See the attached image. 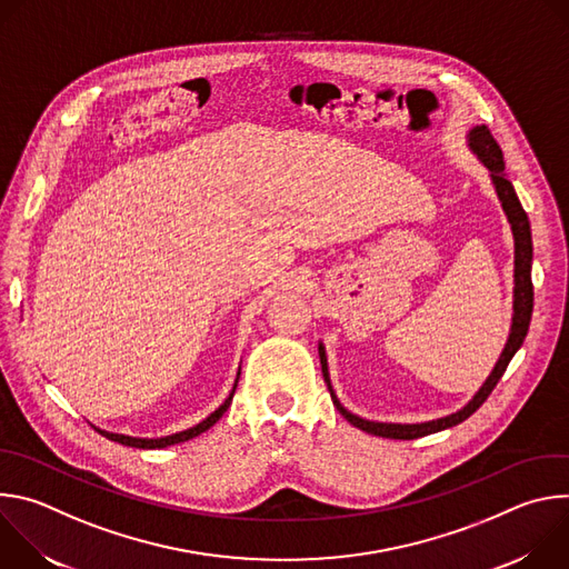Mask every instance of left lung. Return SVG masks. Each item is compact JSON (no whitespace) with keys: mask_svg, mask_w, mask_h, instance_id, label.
Returning <instances> with one entry per match:
<instances>
[{"mask_svg":"<svg viewBox=\"0 0 569 569\" xmlns=\"http://www.w3.org/2000/svg\"><path fill=\"white\" fill-rule=\"evenodd\" d=\"M468 146L470 150L481 159V164L491 171V180L496 184L498 198L502 202V209L511 222L513 229V240H516V288H513V323H511V333L507 340V347L498 360V365L493 367L491 376L486 378V382L479 387V391L472 396V400L461 408L459 412L437 419V421H428V423H412V426H400V423H376V421H367L360 419L356 415H351L349 410L342 408V402L338 400V396L333 393L331 380H329V367H327V353H323V347L319 345V362H321V373L323 380L329 385L333 405L340 410V415L356 428H360L362 432H369L373 437H382V439H419L432 432H441L446 428L459 426L461 421H466L472 412H477L481 408V402L491 396V391L496 389V385L500 382L502 373L507 371L511 358L516 356V351L522 347L527 331H529V321H531V310H533V283H531V259H533V248H531V227H529V218L516 196L513 184L509 182L507 173H505V154L502 148L498 146V141L493 139L491 130L486 126H475L468 132Z\"/></svg>","mask_w":569,"mask_h":569,"instance_id":"8db88e82","label":"left lung"}]
</instances>
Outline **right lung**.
I'll list each match as a JSON object with an SVG mask.
<instances>
[{
    "instance_id": "obj_1",
    "label": "right lung",
    "mask_w": 569,
    "mask_h": 569,
    "mask_svg": "<svg viewBox=\"0 0 569 569\" xmlns=\"http://www.w3.org/2000/svg\"><path fill=\"white\" fill-rule=\"evenodd\" d=\"M236 382H238V378H236ZM233 389H236V385H233ZM231 398H233V391L229 393V398L220 405V408L213 412V415H209L202 423H198V426H193V428H189V430H184V432H178V435H171V437H161V439H137V437H126V435H114V432H106V430H99L106 439H110V441H117V443H121V446H130V448H167V446H173V443H182V441H189V439H193V437H198V435H202V432H207L224 412H227V408H229V402H231Z\"/></svg>"
}]
</instances>
